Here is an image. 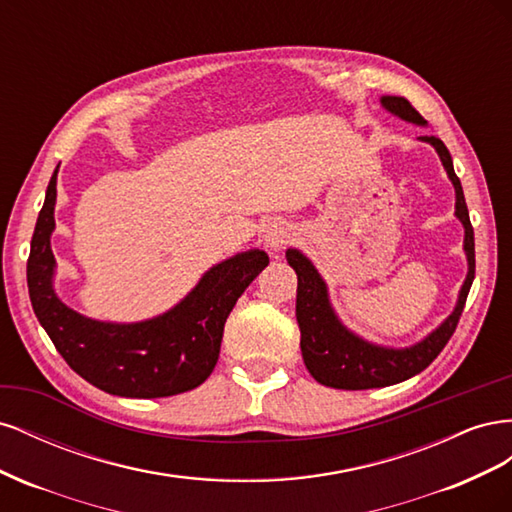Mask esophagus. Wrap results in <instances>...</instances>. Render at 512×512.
Segmentation results:
<instances>
[{"instance_id":"34e87169","label":"esophagus","mask_w":512,"mask_h":512,"mask_svg":"<svg viewBox=\"0 0 512 512\" xmlns=\"http://www.w3.org/2000/svg\"><path fill=\"white\" fill-rule=\"evenodd\" d=\"M290 239H292V230L282 222H273L265 230V241L273 252L284 250V247L290 243Z\"/></svg>"}]
</instances>
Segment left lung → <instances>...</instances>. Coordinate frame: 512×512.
<instances>
[{"label":"left lung","mask_w":512,"mask_h":512,"mask_svg":"<svg viewBox=\"0 0 512 512\" xmlns=\"http://www.w3.org/2000/svg\"><path fill=\"white\" fill-rule=\"evenodd\" d=\"M382 106L386 111L406 119L416 126H425V119L421 113L406 100L399 96H382ZM421 141L433 145L438 156L446 168L448 179L455 185L457 203L455 215L466 228V239H463V250L468 256V277L461 286L457 305L453 314L448 316L440 327L429 333L423 342H418L410 348H384L369 344L359 335L350 333L339 318L335 316L333 307L329 303L327 284H324L318 271L314 269L299 250H288L286 258L288 265L297 271V322L301 329V352L305 367L309 374L314 376L316 382L331 386V389H344V391H365V389H380V386H391L397 382H404L416 374H421L425 367L444 350L448 339L455 333L459 316L466 305L470 286L474 282V228L470 224V213L466 198H463L461 181L455 175L453 158L448 153L446 145L436 136H421Z\"/></svg>","instance_id":"left-lung-1"}]
</instances>
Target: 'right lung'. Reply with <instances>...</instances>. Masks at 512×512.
<instances>
[{
	"instance_id": "obj_1",
	"label": "right lung",
	"mask_w": 512,
	"mask_h": 512,
	"mask_svg": "<svg viewBox=\"0 0 512 512\" xmlns=\"http://www.w3.org/2000/svg\"><path fill=\"white\" fill-rule=\"evenodd\" d=\"M55 185L57 168L32 237L27 286L57 352L89 384L119 397H170L203 384L218 363L228 314L269 265V256L250 250L211 267L188 297L158 318L132 324L91 320L61 303L53 290Z\"/></svg>"
}]
</instances>
